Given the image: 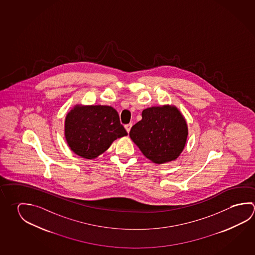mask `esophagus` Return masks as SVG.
Segmentation results:
<instances>
[{"label":"esophagus","mask_w":255,"mask_h":255,"mask_svg":"<svg viewBox=\"0 0 255 255\" xmlns=\"http://www.w3.org/2000/svg\"><path fill=\"white\" fill-rule=\"evenodd\" d=\"M131 126H132V124L131 123H129L128 125H126L125 127H126V130H127V132L129 133V130H130V128H131Z\"/></svg>","instance_id":"obj_1"}]
</instances>
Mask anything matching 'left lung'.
<instances>
[{"label":"left lung","instance_id":"8db88e82","mask_svg":"<svg viewBox=\"0 0 255 255\" xmlns=\"http://www.w3.org/2000/svg\"><path fill=\"white\" fill-rule=\"evenodd\" d=\"M142 119L129 130V137L143 155L156 164L174 160L187 139L185 119L175 107L144 109Z\"/></svg>","mask_w":255,"mask_h":255}]
</instances>
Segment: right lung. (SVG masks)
Wrapping results in <instances>:
<instances>
[{"label":"right lung","instance_id":"obj_1","mask_svg":"<svg viewBox=\"0 0 255 255\" xmlns=\"http://www.w3.org/2000/svg\"><path fill=\"white\" fill-rule=\"evenodd\" d=\"M127 134L117 110L109 106H76L65 119L69 147L88 159L102 154L115 139Z\"/></svg>","mask_w":255,"mask_h":255}]
</instances>
